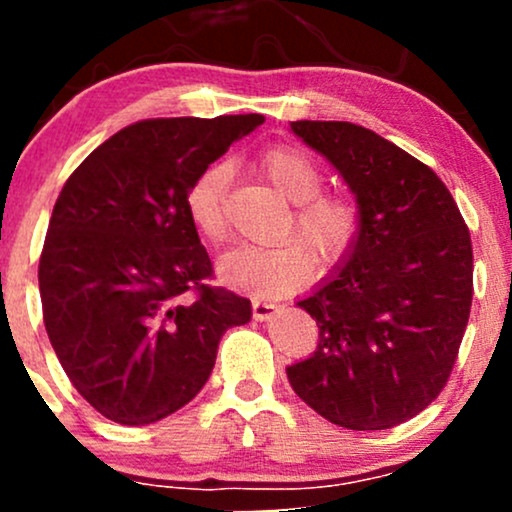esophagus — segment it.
Listing matches in <instances>:
<instances>
[{
  "mask_svg": "<svg viewBox=\"0 0 512 512\" xmlns=\"http://www.w3.org/2000/svg\"><path fill=\"white\" fill-rule=\"evenodd\" d=\"M274 313H276V303L264 301V298H255V301H252V315H255V320H269Z\"/></svg>",
  "mask_w": 512,
  "mask_h": 512,
  "instance_id": "esophagus-1",
  "label": "esophagus"
}]
</instances>
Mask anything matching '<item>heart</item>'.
<instances>
[{"label": "heart", "mask_w": 512, "mask_h": 512, "mask_svg": "<svg viewBox=\"0 0 512 512\" xmlns=\"http://www.w3.org/2000/svg\"><path fill=\"white\" fill-rule=\"evenodd\" d=\"M257 168L281 197L293 202L286 236L302 240L289 238L269 248L245 245L231 250L219 262V274L236 289L274 296L313 281L317 260L327 269L342 264L358 245L366 216L354 192L322 190L325 170L301 146H269L257 158ZM226 192L228 168L214 163L192 180L185 195L190 221L195 223L199 236L214 245L228 236Z\"/></svg>", "instance_id": "obj_1"}]
</instances>
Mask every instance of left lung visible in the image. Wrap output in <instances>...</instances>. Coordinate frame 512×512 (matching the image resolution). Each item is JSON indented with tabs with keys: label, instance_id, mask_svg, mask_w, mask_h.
<instances>
[{
	"label": "left lung",
	"instance_id": "1",
	"mask_svg": "<svg viewBox=\"0 0 512 512\" xmlns=\"http://www.w3.org/2000/svg\"><path fill=\"white\" fill-rule=\"evenodd\" d=\"M293 132L342 173L363 207L349 262L298 303L317 351L286 368L298 397L332 424L383 431L448 385L474 296L469 228L426 163L351 122L298 120Z\"/></svg>",
	"mask_w": 512,
	"mask_h": 512
}]
</instances>
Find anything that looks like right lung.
Listing matches in <instances>:
<instances>
[{"label":"right lung","instance_id":"obj_1","mask_svg":"<svg viewBox=\"0 0 512 512\" xmlns=\"http://www.w3.org/2000/svg\"><path fill=\"white\" fill-rule=\"evenodd\" d=\"M262 115L134 122L84 158L52 209L38 264L50 344L98 414L142 426L197 397L248 298L214 286L187 187Z\"/></svg>","mask_w":512,"mask_h":512}]
</instances>
